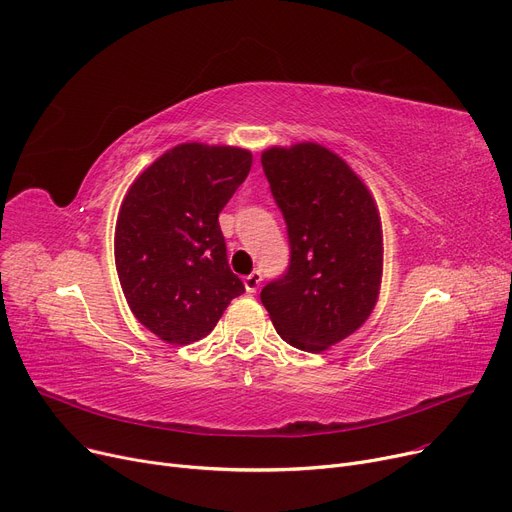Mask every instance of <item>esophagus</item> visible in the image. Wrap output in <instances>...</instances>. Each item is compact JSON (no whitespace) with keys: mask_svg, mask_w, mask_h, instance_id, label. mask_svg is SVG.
I'll list each match as a JSON object with an SVG mask.
<instances>
[{"mask_svg":"<svg viewBox=\"0 0 512 512\" xmlns=\"http://www.w3.org/2000/svg\"><path fill=\"white\" fill-rule=\"evenodd\" d=\"M261 280H263L261 272H253V274L245 276V280H242V282H245V288H247V292H257V288H259Z\"/></svg>","mask_w":512,"mask_h":512,"instance_id":"1","label":"esophagus"}]
</instances>
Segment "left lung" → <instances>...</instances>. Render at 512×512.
<instances>
[{
  "instance_id": "left-lung-1",
  "label": "left lung",
  "mask_w": 512,
  "mask_h": 512,
  "mask_svg": "<svg viewBox=\"0 0 512 512\" xmlns=\"http://www.w3.org/2000/svg\"><path fill=\"white\" fill-rule=\"evenodd\" d=\"M261 166L290 242L288 272L261 290V303L290 346L321 353L357 332L378 303L380 211L365 182L324 145L270 147Z\"/></svg>"
}]
</instances>
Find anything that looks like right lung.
<instances>
[{
	"label": "right lung",
	"mask_w": 512,
	"mask_h": 512,
	"mask_svg": "<svg viewBox=\"0 0 512 512\" xmlns=\"http://www.w3.org/2000/svg\"><path fill=\"white\" fill-rule=\"evenodd\" d=\"M253 155L182 143L132 182L120 205L114 257L130 311L168 344L205 338L245 292L230 272L218 215L251 172Z\"/></svg>",
	"instance_id": "right-lung-1"
}]
</instances>
